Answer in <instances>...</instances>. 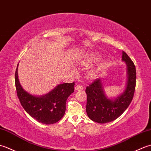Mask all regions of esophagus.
<instances>
[{
  "label": "esophagus",
  "instance_id": "esophagus-1",
  "mask_svg": "<svg viewBox=\"0 0 151 151\" xmlns=\"http://www.w3.org/2000/svg\"><path fill=\"white\" fill-rule=\"evenodd\" d=\"M83 89V86L82 85H77L75 87V90L76 91H81Z\"/></svg>",
  "mask_w": 151,
  "mask_h": 151
}]
</instances>
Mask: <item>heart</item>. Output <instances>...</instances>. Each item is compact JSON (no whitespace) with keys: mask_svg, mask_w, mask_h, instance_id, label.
<instances>
[{"mask_svg":"<svg viewBox=\"0 0 151 151\" xmlns=\"http://www.w3.org/2000/svg\"><path fill=\"white\" fill-rule=\"evenodd\" d=\"M95 60H97V58H96V57H92V58H89L88 60H84V62H83V64L84 65H88V63L90 62H92V61H94Z\"/></svg>","mask_w":151,"mask_h":151,"instance_id":"1","label":"heart"}]
</instances>
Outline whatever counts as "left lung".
<instances>
[{
    "instance_id": "8db88e82",
    "label": "left lung",
    "mask_w": 151,
    "mask_h": 151,
    "mask_svg": "<svg viewBox=\"0 0 151 151\" xmlns=\"http://www.w3.org/2000/svg\"><path fill=\"white\" fill-rule=\"evenodd\" d=\"M122 60L127 64V82L124 92L115 99L105 95L101 78H97L86 87V112L91 120L98 123H106L118 118L129 107L136 88V72L134 62L123 51Z\"/></svg>"
}]
</instances>
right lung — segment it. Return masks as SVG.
Returning <instances> with one entry per match:
<instances>
[{
    "label": "right lung",
    "instance_id": "add662e5",
    "mask_svg": "<svg viewBox=\"0 0 151 151\" xmlns=\"http://www.w3.org/2000/svg\"><path fill=\"white\" fill-rule=\"evenodd\" d=\"M18 65L15 73V83L22 106L32 117L41 123H57L65 114L67 99L74 92L75 82L59 84L49 93L40 97L32 95L22 88L19 82Z\"/></svg>",
    "mask_w": 151,
    "mask_h": 151
}]
</instances>
